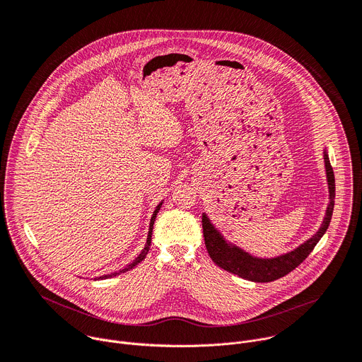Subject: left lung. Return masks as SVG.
Wrapping results in <instances>:
<instances>
[{
	"instance_id": "1",
	"label": "left lung",
	"mask_w": 362,
	"mask_h": 362,
	"mask_svg": "<svg viewBox=\"0 0 362 362\" xmlns=\"http://www.w3.org/2000/svg\"><path fill=\"white\" fill-rule=\"evenodd\" d=\"M324 160H325L327 180H328V189H329V204L327 208V214L321 228L311 239H308L306 242L299 245L296 249L285 255L269 257V259H262V257H255L247 252L242 250L240 247L226 242L225 238L218 232V229L211 223L209 218L203 214L202 226H203L204 245H206V249H208L209 256L212 257V261L222 269L252 282H272L275 279H279L288 275L291 271L299 267L306 259V256L314 250L320 239L324 236L332 218L334 199H335V177H334V170L329 163L327 151H324Z\"/></svg>"
}]
</instances>
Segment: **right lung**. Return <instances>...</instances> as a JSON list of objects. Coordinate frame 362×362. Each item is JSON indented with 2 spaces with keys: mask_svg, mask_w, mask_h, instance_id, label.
<instances>
[{
  "mask_svg": "<svg viewBox=\"0 0 362 362\" xmlns=\"http://www.w3.org/2000/svg\"><path fill=\"white\" fill-rule=\"evenodd\" d=\"M160 206H162V203H159L158 204V208H156V211L153 212V216H151V219H150V226H148V233H147V242H146V245H144V247H143V250L139 253V256L136 257V259L130 264V265H127L124 269H120L119 272H115V274H110V275H103V276H98V279H107V278H113V276H116V275H120V274H124L126 271H130L132 268H134L136 265H139L144 257H146V255H147V252H148V249H150V243H151V230H153V223H154V219H156V215H158V212L160 211Z\"/></svg>",
  "mask_w": 362,
  "mask_h": 362,
  "instance_id": "1",
  "label": "right lung"
}]
</instances>
